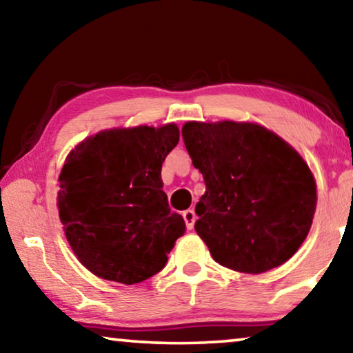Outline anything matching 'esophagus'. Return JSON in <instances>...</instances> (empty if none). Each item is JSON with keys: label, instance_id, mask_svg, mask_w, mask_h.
Here are the masks:
<instances>
[{"label": "esophagus", "instance_id": "1", "mask_svg": "<svg viewBox=\"0 0 353 353\" xmlns=\"http://www.w3.org/2000/svg\"><path fill=\"white\" fill-rule=\"evenodd\" d=\"M182 216H183V220H185L187 228L188 229H193L194 221H196V214H194V210L193 209H188V210L183 212Z\"/></svg>", "mask_w": 353, "mask_h": 353}]
</instances>
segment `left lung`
Masks as SVG:
<instances>
[{
  "instance_id": "obj_1",
  "label": "left lung",
  "mask_w": 353,
  "mask_h": 353,
  "mask_svg": "<svg viewBox=\"0 0 353 353\" xmlns=\"http://www.w3.org/2000/svg\"><path fill=\"white\" fill-rule=\"evenodd\" d=\"M182 138L205 193L194 231L220 265L262 273L295 254L316 212V182L303 159L248 122H187Z\"/></svg>"
}]
</instances>
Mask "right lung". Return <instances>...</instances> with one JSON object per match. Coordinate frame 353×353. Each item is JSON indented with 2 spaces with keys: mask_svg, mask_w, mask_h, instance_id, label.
<instances>
[{
  "mask_svg": "<svg viewBox=\"0 0 353 353\" xmlns=\"http://www.w3.org/2000/svg\"><path fill=\"white\" fill-rule=\"evenodd\" d=\"M179 128H114L83 141L59 174L58 209L67 242L89 272L135 284L166 265L185 232L161 182Z\"/></svg>",
  "mask_w": 353,
  "mask_h": 353,
  "instance_id": "add662e5",
  "label": "right lung"
}]
</instances>
